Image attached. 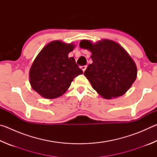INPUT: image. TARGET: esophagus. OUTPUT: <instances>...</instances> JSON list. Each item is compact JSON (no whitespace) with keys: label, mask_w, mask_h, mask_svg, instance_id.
Listing matches in <instances>:
<instances>
[{"label":"esophagus","mask_w":157,"mask_h":157,"mask_svg":"<svg viewBox=\"0 0 157 157\" xmlns=\"http://www.w3.org/2000/svg\"><path fill=\"white\" fill-rule=\"evenodd\" d=\"M86 68H87V66H80V68L82 69V71H83V72H84L85 70L86 69Z\"/></svg>","instance_id":"34e87169"}]
</instances>
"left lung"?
Masks as SVG:
<instances>
[{
	"label": "left lung",
	"instance_id": "left-lung-1",
	"mask_svg": "<svg viewBox=\"0 0 157 157\" xmlns=\"http://www.w3.org/2000/svg\"><path fill=\"white\" fill-rule=\"evenodd\" d=\"M79 46L92 52L93 63L84 74L98 94L111 99L121 96L131 87L136 78L137 68L123 47L111 40L95 44L82 40Z\"/></svg>",
	"mask_w": 157,
	"mask_h": 157
}]
</instances>
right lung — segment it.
I'll list each match as a JSON object with an SVG mask.
<instances>
[{"mask_svg": "<svg viewBox=\"0 0 157 157\" xmlns=\"http://www.w3.org/2000/svg\"><path fill=\"white\" fill-rule=\"evenodd\" d=\"M73 48V44L55 41L45 46L37 55L30 71V82L42 97L53 99L61 96L73 79L83 73L75 59L68 56Z\"/></svg>", "mask_w": 157, "mask_h": 157, "instance_id": "obj_1", "label": "right lung"}]
</instances>
